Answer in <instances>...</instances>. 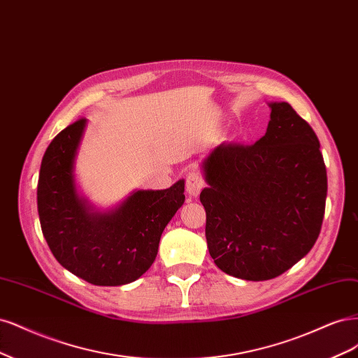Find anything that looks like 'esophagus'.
Masks as SVG:
<instances>
[{
	"label": "esophagus",
	"instance_id": "1",
	"mask_svg": "<svg viewBox=\"0 0 358 358\" xmlns=\"http://www.w3.org/2000/svg\"><path fill=\"white\" fill-rule=\"evenodd\" d=\"M205 187V181L201 176L199 171H192L186 177V190L190 196H198L201 190Z\"/></svg>",
	"mask_w": 358,
	"mask_h": 358
}]
</instances>
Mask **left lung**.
<instances>
[{
	"instance_id": "left-lung-1",
	"label": "left lung",
	"mask_w": 358,
	"mask_h": 358,
	"mask_svg": "<svg viewBox=\"0 0 358 358\" xmlns=\"http://www.w3.org/2000/svg\"><path fill=\"white\" fill-rule=\"evenodd\" d=\"M266 134L251 145L223 143L203 162L205 236L227 275L266 281L314 247L326 210L327 172L309 123L272 102Z\"/></svg>"
}]
</instances>
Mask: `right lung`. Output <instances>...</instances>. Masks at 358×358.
Here are the masks:
<instances>
[{
    "label": "right lung",
    "mask_w": 358,
    "mask_h": 358,
    "mask_svg": "<svg viewBox=\"0 0 358 358\" xmlns=\"http://www.w3.org/2000/svg\"><path fill=\"white\" fill-rule=\"evenodd\" d=\"M85 126L86 119L76 120L45 150L37 186L40 224L65 269L94 285H123L152 266L164 229L184 203V181L165 190H138L106 214L89 213L73 177Z\"/></svg>",
    "instance_id": "add662e5"
}]
</instances>
